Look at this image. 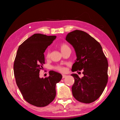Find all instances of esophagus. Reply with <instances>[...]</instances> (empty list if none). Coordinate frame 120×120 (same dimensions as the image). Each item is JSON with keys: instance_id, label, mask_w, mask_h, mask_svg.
I'll return each instance as SVG.
<instances>
[{"instance_id": "34e87169", "label": "esophagus", "mask_w": 120, "mask_h": 120, "mask_svg": "<svg viewBox=\"0 0 120 120\" xmlns=\"http://www.w3.org/2000/svg\"><path fill=\"white\" fill-rule=\"evenodd\" d=\"M67 77V75H62V78H64Z\"/></svg>"}]
</instances>
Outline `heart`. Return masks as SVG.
<instances>
[{"mask_svg":"<svg viewBox=\"0 0 120 120\" xmlns=\"http://www.w3.org/2000/svg\"><path fill=\"white\" fill-rule=\"evenodd\" d=\"M60 48H61V51H62L63 50H65L66 49L69 48V46L66 44H61V45ZM50 51L48 50L46 52V54H45L46 58H49L50 57ZM53 69L59 71L61 72H65V71H66V68L62 66H60V65H57V66H56L53 67Z\"/></svg>","mask_w":120,"mask_h":120,"instance_id":"heart-1","label":"heart"}]
</instances>
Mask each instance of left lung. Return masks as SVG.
Returning <instances> with one entry per match:
<instances>
[{
  "mask_svg": "<svg viewBox=\"0 0 120 120\" xmlns=\"http://www.w3.org/2000/svg\"><path fill=\"white\" fill-rule=\"evenodd\" d=\"M66 40L75 50L77 59L72 71L83 70L80 78L72 74L75 82L72 93L80 102L90 103L97 100L104 91L108 81V61L98 42L88 33L80 30L69 33Z\"/></svg>",
  "mask_w": 120,
  "mask_h": 120,
  "instance_id": "8db88e82",
  "label": "left lung"
}]
</instances>
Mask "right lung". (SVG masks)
Returning a JSON list of instances; mask_svg holds the SVG:
<instances>
[{
	"label": "right lung",
	"instance_id": "1",
	"mask_svg": "<svg viewBox=\"0 0 120 120\" xmlns=\"http://www.w3.org/2000/svg\"><path fill=\"white\" fill-rule=\"evenodd\" d=\"M56 36L34 34L19 45L14 61V72L16 82L23 98L37 107L51 103L56 95V86L62 75L50 71L49 76L39 77L45 64L44 52L56 39Z\"/></svg>",
	"mask_w": 120,
	"mask_h": 120
}]
</instances>
